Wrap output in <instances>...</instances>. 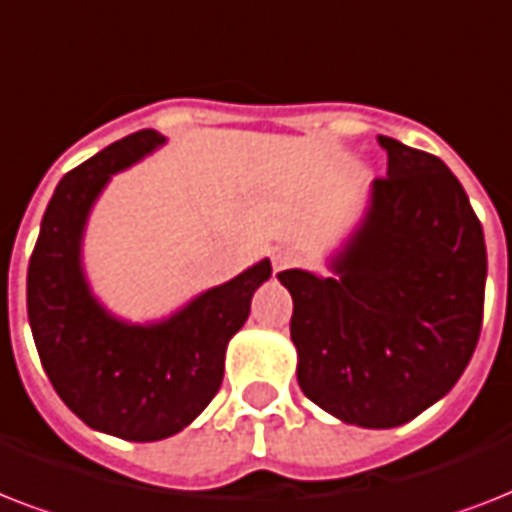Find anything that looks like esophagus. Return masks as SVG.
<instances>
[{
    "mask_svg": "<svg viewBox=\"0 0 512 512\" xmlns=\"http://www.w3.org/2000/svg\"><path fill=\"white\" fill-rule=\"evenodd\" d=\"M292 265H295V252L292 249H276L273 252V271H287Z\"/></svg>",
    "mask_w": 512,
    "mask_h": 512,
    "instance_id": "esophagus-1",
    "label": "esophagus"
}]
</instances>
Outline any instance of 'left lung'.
<instances>
[{"label":"left lung","mask_w":512,"mask_h":512,"mask_svg":"<svg viewBox=\"0 0 512 512\" xmlns=\"http://www.w3.org/2000/svg\"><path fill=\"white\" fill-rule=\"evenodd\" d=\"M388 177L332 257V276L281 271L295 311L297 382L361 428H396L444 398L484 321V228L438 156L380 135Z\"/></svg>","instance_id":"obj_1"}]
</instances>
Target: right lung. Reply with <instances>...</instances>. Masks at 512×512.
<instances>
[{"instance_id": "obj_1", "label": "right lung", "mask_w": 512, "mask_h": 512, "mask_svg": "<svg viewBox=\"0 0 512 512\" xmlns=\"http://www.w3.org/2000/svg\"><path fill=\"white\" fill-rule=\"evenodd\" d=\"M159 146L156 130L132 132L68 172L28 260V324L52 388L79 420L124 441H162L204 412L223 382L228 340L271 279V260H260L156 324H127L95 300L82 268L92 204L111 175Z\"/></svg>"}]
</instances>
